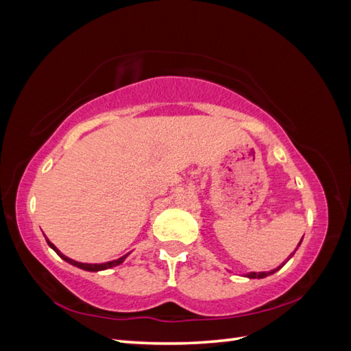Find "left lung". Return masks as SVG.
<instances>
[{"label":"left lung","instance_id":"1","mask_svg":"<svg viewBox=\"0 0 351 351\" xmlns=\"http://www.w3.org/2000/svg\"><path fill=\"white\" fill-rule=\"evenodd\" d=\"M302 239H304V238H302ZM302 239H300V242L298 243L296 250L300 247V243H302ZM296 250H295V251H296ZM293 254H295V252H291L290 257H291ZM290 257H289V258H290ZM289 258H287V260H289ZM287 260H286V262H287ZM286 262H284L281 266H278V267H276V269H272V271H269V272H250V274H245V275H243V276H247V278H266V276H269V275L275 274L276 271H280V269H281L284 265H286Z\"/></svg>","mask_w":351,"mask_h":351}]
</instances>
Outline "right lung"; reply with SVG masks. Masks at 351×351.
Returning <instances> with one entry per match:
<instances>
[{
    "mask_svg": "<svg viewBox=\"0 0 351 351\" xmlns=\"http://www.w3.org/2000/svg\"><path fill=\"white\" fill-rule=\"evenodd\" d=\"M46 238V236H45ZM46 242H47V245L51 247L56 254H58L62 260H65V262L67 263H70V265H73V266H76V267H80V269H84V271H88V272H99V271H104V269H110V267H113V266H118V265H121L122 262H124V260L128 257V254H125V256H122V257H119V258H117V260H112V262H108V263H94V265H91V263H80V262H76V260H73V258H69L67 256H64L62 252L56 248L53 243L49 241L47 238H46Z\"/></svg>",
    "mask_w": 351,
    "mask_h": 351,
    "instance_id": "add662e5",
    "label": "right lung"
}]
</instances>
